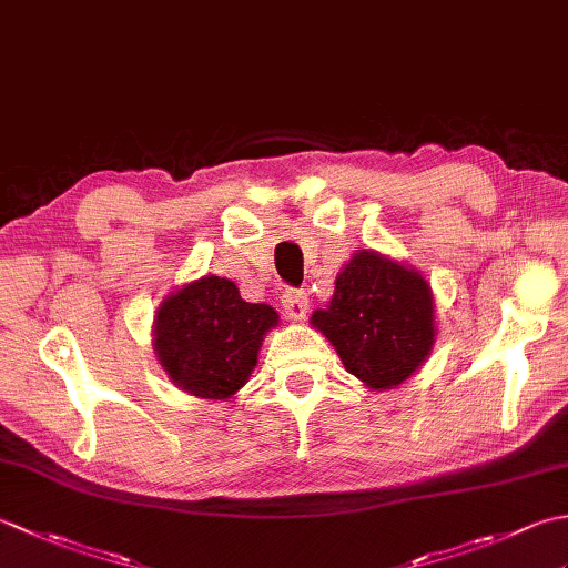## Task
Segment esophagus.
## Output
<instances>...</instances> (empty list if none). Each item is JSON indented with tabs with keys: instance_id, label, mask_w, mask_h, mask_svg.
Returning a JSON list of instances; mask_svg holds the SVG:
<instances>
[{
	"instance_id": "34e87169",
	"label": "esophagus",
	"mask_w": 568,
	"mask_h": 568,
	"mask_svg": "<svg viewBox=\"0 0 568 568\" xmlns=\"http://www.w3.org/2000/svg\"><path fill=\"white\" fill-rule=\"evenodd\" d=\"M307 295L303 291H285L283 295V312L287 320H295V322H303L307 317Z\"/></svg>"
}]
</instances>
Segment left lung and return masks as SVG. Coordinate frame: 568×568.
I'll use <instances>...</instances> for the list:
<instances>
[{
    "label": "left lung",
    "mask_w": 568,
    "mask_h": 568,
    "mask_svg": "<svg viewBox=\"0 0 568 568\" xmlns=\"http://www.w3.org/2000/svg\"><path fill=\"white\" fill-rule=\"evenodd\" d=\"M434 295L413 265L361 248L334 281V295L310 324L344 368L371 390H390L422 368L437 342Z\"/></svg>",
    "instance_id": "obj_1"
}]
</instances>
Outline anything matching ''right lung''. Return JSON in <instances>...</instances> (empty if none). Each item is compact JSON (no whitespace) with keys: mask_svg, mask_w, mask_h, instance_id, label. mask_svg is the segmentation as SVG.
<instances>
[{"mask_svg":"<svg viewBox=\"0 0 568 568\" xmlns=\"http://www.w3.org/2000/svg\"><path fill=\"white\" fill-rule=\"evenodd\" d=\"M277 312L246 303L236 283L202 275L165 295L153 317V354L178 390L200 400H229L258 364L263 336Z\"/></svg>","mask_w":568,"mask_h":568,"instance_id":"1","label":"right lung"}]
</instances>
